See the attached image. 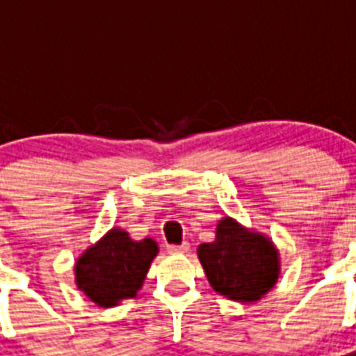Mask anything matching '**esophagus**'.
<instances>
[{
  "label": "esophagus",
  "instance_id": "1",
  "mask_svg": "<svg viewBox=\"0 0 356 356\" xmlns=\"http://www.w3.org/2000/svg\"><path fill=\"white\" fill-rule=\"evenodd\" d=\"M188 249H190V245L184 242V243H181V245H168V253H173V254L186 253Z\"/></svg>",
  "mask_w": 356,
  "mask_h": 356
}]
</instances>
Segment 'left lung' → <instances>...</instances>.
<instances>
[{
  "label": "left lung",
  "mask_w": 356,
  "mask_h": 356,
  "mask_svg": "<svg viewBox=\"0 0 356 356\" xmlns=\"http://www.w3.org/2000/svg\"><path fill=\"white\" fill-rule=\"evenodd\" d=\"M197 257L211 286L234 301H259L279 277V253L273 243L231 218L218 223L216 240L201 243Z\"/></svg>",
  "instance_id": "8db88e82"
}]
</instances>
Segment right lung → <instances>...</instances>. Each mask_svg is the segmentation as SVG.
<instances>
[{"label": "right lung", "instance_id": "add662e5", "mask_svg": "<svg viewBox=\"0 0 356 356\" xmlns=\"http://www.w3.org/2000/svg\"><path fill=\"white\" fill-rule=\"evenodd\" d=\"M156 253L155 240L134 242L122 229H111L77 260V288L99 307H116L122 299L136 296Z\"/></svg>", "mask_w": 356, "mask_h": 356}]
</instances>
